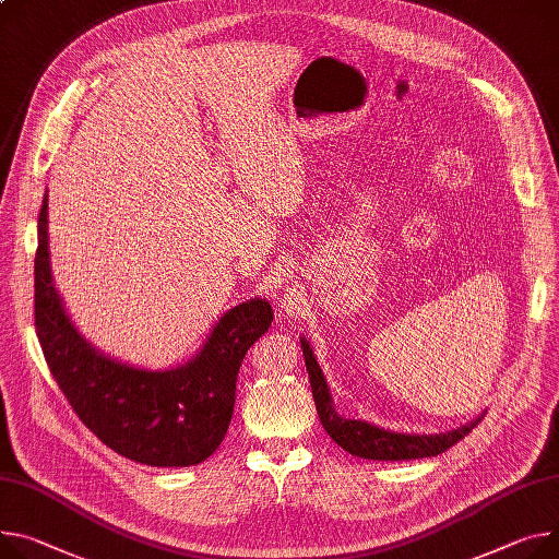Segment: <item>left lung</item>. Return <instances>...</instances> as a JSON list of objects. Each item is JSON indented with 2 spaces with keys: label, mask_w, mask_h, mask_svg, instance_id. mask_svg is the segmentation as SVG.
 Returning a JSON list of instances; mask_svg holds the SVG:
<instances>
[{
  "label": "left lung",
  "mask_w": 559,
  "mask_h": 559,
  "mask_svg": "<svg viewBox=\"0 0 559 559\" xmlns=\"http://www.w3.org/2000/svg\"><path fill=\"white\" fill-rule=\"evenodd\" d=\"M299 342H302V354H305L320 423L326 429V435L342 450H347L354 456L371 459V461H409V459H423V456H437L450 450L454 443H459L465 435H469L481 420L479 416L472 423L459 429H452V432H445V435H403V432H392V429L376 427L367 420L340 416L333 409L326 378L313 356V349L309 347V342L305 337H299Z\"/></svg>",
  "instance_id": "8db88e82"
}]
</instances>
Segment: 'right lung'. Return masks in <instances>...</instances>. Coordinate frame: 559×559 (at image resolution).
<instances>
[{
  "label": "right lung",
  "instance_id": "obj_1",
  "mask_svg": "<svg viewBox=\"0 0 559 559\" xmlns=\"http://www.w3.org/2000/svg\"><path fill=\"white\" fill-rule=\"evenodd\" d=\"M47 194L37 219L35 331L62 394L114 452L154 467L205 461L228 432L235 384L248 349L273 320L266 299L230 309L203 349L177 369L152 371L98 352L69 320L49 262Z\"/></svg>",
  "mask_w": 559,
  "mask_h": 559
}]
</instances>
